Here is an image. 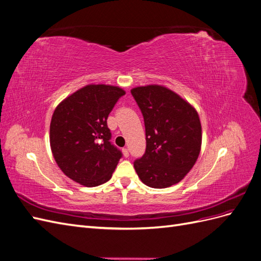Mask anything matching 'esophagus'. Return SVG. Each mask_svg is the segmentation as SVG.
I'll use <instances>...</instances> for the list:
<instances>
[{
    "label": "esophagus",
    "instance_id": "1",
    "mask_svg": "<svg viewBox=\"0 0 261 261\" xmlns=\"http://www.w3.org/2000/svg\"><path fill=\"white\" fill-rule=\"evenodd\" d=\"M123 154H124V156H126L127 158L128 155H129V151H128V149L127 148H123Z\"/></svg>",
    "mask_w": 261,
    "mask_h": 261
}]
</instances>
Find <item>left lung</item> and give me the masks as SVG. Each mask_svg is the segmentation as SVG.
Returning <instances> with one entry per match:
<instances>
[{
	"label": "left lung",
	"instance_id": "1",
	"mask_svg": "<svg viewBox=\"0 0 261 261\" xmlns=\"http://www.w3.org/2000/svg\"><path fill=\"white\" fill-rule=\"evenodd\" d=\"M144 116L146 151L135 160L143 183L170 187L183 179L196 163L201 148V124L195 108L160 85L130 90Z\"/></svg>",
	"mask_w": 261,
	"mask_h": 261
}]
</instances>
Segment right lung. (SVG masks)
<instances>
[{"instance_id":"1","label":"right lung","mask_w":261,"mask_h":261,"mask_svg":"<svg viewBox=\"0 0 261 261\" xmlns=\"http://www.w3.org/2000/svg\"><path fill=\"white\" fill-rule=\"evenodd\" d=\"M124 94L116 86L87 85L54 110L51 150L59 168L70 179L93 187L111 178L122 152L110 141L107 120Z\"/></svg>"}]
</instances>
